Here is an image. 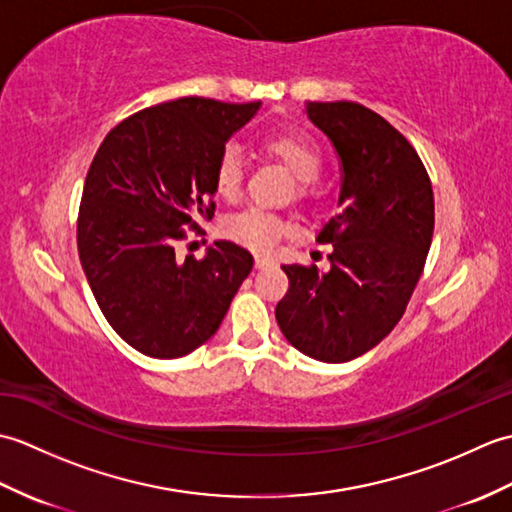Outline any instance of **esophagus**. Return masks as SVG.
<instances>
[{"label": "esophagus", "mask_w": 512, "mask_h": 512, "mask_svg": "<svg viewBox=\"0 0 512 512\" xmlns=\"http://www.w3.org/2000/svg\"><path fill=\"white\" fill-rule=\"evenodd\" d=\"M277 262H275V257L273 255H262V253H257L255 255V268H270V266H275Z\"/></svg>", "instance_id": "esophagus-1"}]
</instances>
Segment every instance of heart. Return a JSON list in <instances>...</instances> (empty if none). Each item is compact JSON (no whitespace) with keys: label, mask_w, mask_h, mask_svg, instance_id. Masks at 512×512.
Segmentation results:
<instances>
[{"label":"heart","mask_w":512,"mask_h":512,"mask_svg":"<svg viewBox=\"0 0 512 512\" xmlns=\"http://www.w3.org/2000/svg\"><path fill=\"white\" fill-rule=\"evenodd\" d=\"M262 149L266 154L277 160L292 178L297 180V195H308L310 182L319 178L323 167V154L314 140L295 132H277L264 138ZM215 193L222 200H235L242 191L244 182V165L242 156L235 147H224L220 158L215 162ZM224 233L253 250L273 248L277 239L284 233V224L277 215L248 209L228 217L224 224Z\"/></svg>","instance_id":"b5f03b06"}]
</instances>
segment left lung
Wrapping results in <instances>:
<instances>
[{"label":"left lung","mask_w":512,"mask_h":512,"mask_svg":"<svg viewBox=\"0 0 512 512\" xmlns=\"http://www.w3.org/2000/svg\"><path fill=\"white\" fill-rule=\"evenodd\" d=\"M341 158L339 213L317 239L330 270L284 264L288 292L275 317L292 347L321 363H347L396 328L433 237V189L416 149L367 107L306 103Z\"/></svg>","instance_id":"8db88e82"}]
</instances>
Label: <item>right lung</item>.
<instances>
[{
	"label": "right lung",
	"instance_id": "right-lung-1",
	"mask_svg": "<svg viewBox=\"0 0 512 512\" xmlns=\"http://www.w3.org/2000/svg\"><path fill=\"white\" fill-rule=\"evenodd\" d=\"M259 107L184 96L125 118L96 151L76 244L107 323L140 354L198 350L253 270V255L226 239L184 262L176 244L213 215L215 162Z\"/></svg>",
	"mask_w": 512,
	"mask_h": 512
}]
</instances>
